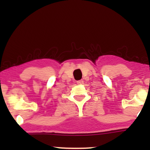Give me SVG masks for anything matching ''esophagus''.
Instances as JSON below:
<instances>
[{"label":"esophagus","instance_id":"esophagus-1","mask_svg":"<svg viewBox=\"0 0 150 150\" xmlns=\"http://www.w3.org/2000/svg\"><path fill=\"white\" fill-rule=\"evenodd\" d=\"M76 83H77V84H79V85H82V84H83L84 81H83V80H80V81H78Z\"/></svg>","mask_w":150,"mask_h":150}]
</instances>
